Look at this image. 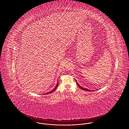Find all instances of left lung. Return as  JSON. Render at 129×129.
Instances as JSON below:
<instances>
[{
	"mask_svg": "<svg viewBox=\"0 0 129 129\" xmlns=\"http://www.w3.org/2000/svg\"><path fill=\"white\" fill-rule=\"evenodd\" d=\"M76 83H77V86H78L80 87V88H81L82 89H83V90H85V91H91V90H89V89H86V88H84V87H82L81 86L78 84V83L76 81Z\"/></svg>",
	"mask_w": 129,
	"mask_h": 129,
	"instance_id": "obj_1",
	"label": "left lung"
}]
</instances>
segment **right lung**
<instances>
[{"label":"right lung","instance_id":"right-lung-1","mask_svg":"<svg viewBox=\"0 0 129 129\" xmlns=\"http://www.w3.org/2000/svg\"><path fill=\"white\" fill-rule=\"evenodd\" d=\"M58 86V81L57 82V84H56V85L55 86V88L53 89V90H52L51 91H50V92H47V93H44V94H50V93H52V92H53L54 91H55V89H56V88L57 87V86Z\"/></svg>","mask_w":129,"mask_h":129}]
</instances>
